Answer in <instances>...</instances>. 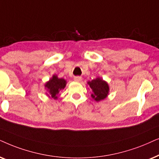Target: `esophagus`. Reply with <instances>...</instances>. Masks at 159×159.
Returning <instances> with one entry per match:
<instances>
[{"label":"esophagus","mask_w":159,"mask_h":159,"mask_svg":"<svg viewBox=\"0 0 159 159\" xmlns=\"http://www.w3.org/2000/svg\"><path fill=\"white\" fill-rule=\"evenodd\" d=\"M82 80V78L81 76H75L74 77V81H77V82H80Z\"/></svg>","instance_id":"34e87169"}]
</instances>
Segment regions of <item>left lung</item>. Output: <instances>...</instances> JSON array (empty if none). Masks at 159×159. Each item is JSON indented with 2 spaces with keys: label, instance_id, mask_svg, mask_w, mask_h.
<instances>
[{
  "label": "left lung",
  "instance_id": "8db88e82",
  "mask_svg": "<svg viewBox=\"0 0 159 159\" xmlns=\"http://www.w3.org/2000/svg\"><path fill=\"white\" fill-rule=\"evenodd\" d=\"M88 85L92 89L91 96L95 101L99 102L106 98L109 92V86L106 81L101 78H97L88 82Z\"/></svg>",
  "mask_w": 159,
  "mask_h": 159
}]
</instances>
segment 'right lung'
<instances>
[{"label":"right lung","mask_w":159,"mask_h":159,"mask_svg":"<svg viewBox=\"0 0 159 159\" xmlns=\"http://www.w3.org/2000/svg\"><path fill=\"white\" fill-rule=\"evenodd\" d=\"M66 84L67 82L64 78H59L57 75H54L49 81L46 82L45 84V88L47 89L48 91V93L46 94L50 98L57 99L60 91L65 87Z\"/></svg>","instance_id":"add662e5"}]
</instances>
